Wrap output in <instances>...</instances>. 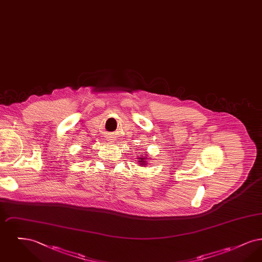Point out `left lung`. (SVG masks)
I'll use <instances>...</instances> for the list:
<instances>
[{
  "mask_svg": "<svg viewBox=\"0 0 262 262\" xmlns=\"http://www.w3.org/2000/svg\"><path fill=\"white\" fill-rule=\"evenodd\" d=\"M138 163H139V165H142V166H145V165H147V162H146V157L145 156H141V157H138Z\"/></svg>",
  "mask_w": 262,
  "mask_h": 262,
  "instance_id": "obj_1",
  "label": "left lung"
}]
</instances>
